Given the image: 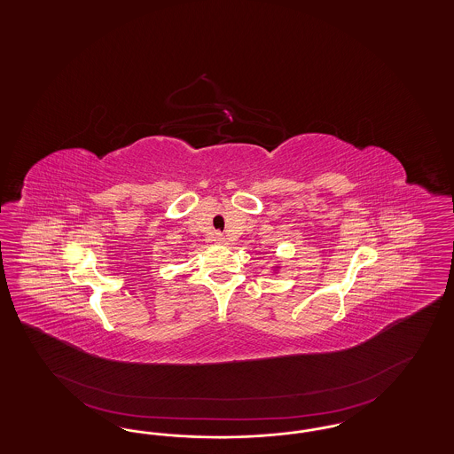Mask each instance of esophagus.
Segmentation results:
<instances>
[{
    "label": "esophagus",
    "instance_id": "obj_1",
    "mask_svg": "<svg viewBox=\"0 0 454 454\" xmlns=\"http://www.w3.org/2000/svg\"><path fill=\"white\" fill-rule=\"evenodd\" d=\"M215 241L216 243H224V236L221 235V233H215Z\"/></svg>",
    "mask_w": 454,
    "mask_h": 454
}]
</instances>
